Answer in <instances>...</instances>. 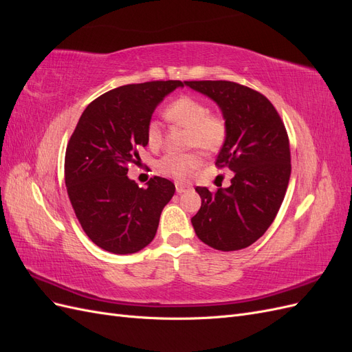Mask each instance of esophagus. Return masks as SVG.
Masks as SVG:
<instances>
[{"mask_svg": "<svg viewBox=\"0 0 352 352\" xmlns=\"http://www.w3.org/2000/svg\"><path fill=\"white\" fill-rule=\"evenodd\" d=\"M190 189V186L189 185H185V184H176V192L177 194H184V192H186V190H189Z\"/></svg>", "mask_w": 352, "mask_h": 352, "instance_id": "esophagus-1", "label": "esophagus"}]
</instances>
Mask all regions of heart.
Here are the masks:
<instances>
[{
	"label": "heart",
	"mask_w": 352,
	"mask_h": 352,
	"mask_svg": "<svg viewBox=\"0 0 352 352\" xmlns=\"http://www.w3.org/2000/svg\"><path fill=\"white\" fill-rule=\"evenodd\" d=\"M166 119L176 124L188 127V145L197 146L204 153L219 151L226 142L228 123L220 114L208 113L204 101L182 95L164 109ZM148 145L157 148L163 142L162 126L153 120L146 126ZM201 164V157L197 153H167L160 158L158 170L166 176L173 177L179 182H185Z\"/></svg>",
	"instance_id": "obj_1"
}]
</instances>
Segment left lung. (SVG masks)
Listing matches in <instances>:
<instances>
[{
    "instance_id": "left-lung-1",
    "label": "left lung",
    "mask_w": 352,
    "mask_h": 352,
    "mask_svg": "<svg viewBox=\"0 0 352 352\" xmlns=\"http://www.w3.org/2000/svg\"><path fill=\"white\" fill-rule=\"evenodd\" d=\"M186 87L214 101L228 123L217 167L235 176L229 188L210 192L197 186L201 208L190 219L208 247L236 251L264 235L282 206L291 176L285 124L263 94L229 80H186Z\"/></svg>"
}]
</instances>
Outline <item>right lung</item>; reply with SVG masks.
<instances>
[{"mask_svg":"<svg viewBox=\"0 0 352 352\" xmlns=\"http://www.w3.org/2000/svg\"><path fill=\"white\" fill-rule=\"evenodd\" d=\"M184 87L180 80L124 85L94 100L67 144L65 180L82 229L100 248L133 254L150 243L160 214L175 194V185L154 176L146 188L127 177V164L138 163V148L146 146V126L166 95Z\"/></svg>","mask_w":352,"mask_h":352,"instance_id":"right-lung-1","label":"right lung"}]
</instances>
